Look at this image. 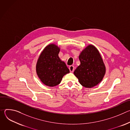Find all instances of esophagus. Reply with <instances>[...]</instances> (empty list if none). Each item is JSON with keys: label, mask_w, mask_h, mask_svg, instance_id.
Returning a JSON list of instances; mask_svg holds the SVG:
<instances>
[{"label": "esophagus", "mask_w": 130, "mask_h": 130, "mask_svg": "<svg viewBox=\"0 0 130 130\" xmlns=\"http://www.w3.org/2000/svg\"><path fill=\"white\" fill-rule=\"evenodd\" d=\"M69 69L70 72H73L74 71V70H75V67H74V66L73 65H71L69 66Z\"/></svg>", "instance_id": "34e87169"}]
</instances>
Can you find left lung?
Masks as SVG:
<instances>
[{"instance_id":"left-lung-1","label":"left lung","mask_w":130,"mask_h":130,"mask_svg":"<svg viewBox=\"0 0 130 130\" xmlns=\"http://www.w3.org/2000/svg\"><path fill=\"white\" fill-rule=\"evenodd\" d=\"M80 65L73 73L79 83L86 88L93 87L102 80L106 68L98 50L92 45H88L80 53Z\"/></svg>"}]
</instances>
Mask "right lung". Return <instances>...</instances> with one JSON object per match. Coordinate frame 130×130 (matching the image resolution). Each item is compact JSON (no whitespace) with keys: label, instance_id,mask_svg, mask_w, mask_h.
Wrapping results in <instances>:
<instances>
[{"label":"right lung","instance_id":"1","mask_svg":"<svg viewBox=\"0 0 130 130\" xmlns=\"http://www.w3.org/2000/svg\"><path fill=\"white\" fill-rule=\"evenodd\" d=\"M60 48L54 44L47 45L41 52L36 65L37 75L45 85L53 87L61 83L69 70L59 57Z\"/></svg>","mask_w":130,"mask_h":130}]
</instances>
